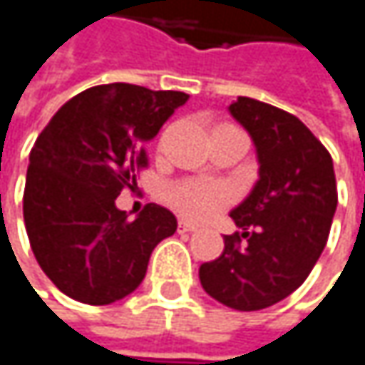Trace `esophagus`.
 <instances>
[{"label": "esophagus", "mask_w": 365, "mask_h": 365, "mask_svg": "<svg viewBox=\"0 0 365 365\" xmlns=\"http://www.w3.org/2000/svg\"><path fill=\"white\" fill-rule=\"evenodd\" d=\"M178 230H180V232H194V230H196V226H194V224H190V222H180V224H178Z\"/></svg>", "instance_id": "obj_1"}]
</instances>
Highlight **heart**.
Returning a JSON list of instances; mask_svg holds the SVG:
<instances>
[{
    "label": "heart",
    "mask_w": 365,
    "mask_h": 365,
    "mask_svg": "<svg viewBox=\"0 0 365 365\" xmlns=\"http://www.w3.org/2000/svg\"><path fill=\"white\" fill-rule=\"evenodd\" d=\"M232 200V190L224 183L183 180L167 190V202L190 222H205Z\"/></svg>",
    "instance_id": "obj_1"
}]
</instances>
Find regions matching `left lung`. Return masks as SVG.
<instances>
[{
	"mask_svg": "<svg viewBox=\"0 0 365 365\" xmlns=\"http://www.w3.org/2000/svg\"><path fill=\"white\" fill-rule=\"evenodd\" d=\"M228 111L250 133L257 182L230 211L239 232L198 268L202 289L237 311H259L296 292L328 243L338 205L329 152L292 113L239 97Z\"/></svg>",
	"mask_w": 365,
	"mask_h": 365,
	"instance_id": "obj_1",
	"label": "left lung"
}]
</instances>
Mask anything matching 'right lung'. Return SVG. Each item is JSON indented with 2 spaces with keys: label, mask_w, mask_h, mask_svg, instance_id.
<instances>
[{
  "label": "right lung",
  "mask_w": 365,
  "mask_h": 365,
  "mask_svg": "<svg viewBox=\"0 0 365 365\" xmlns=\"http://www.w3.org/2000/svg\"><path fill=\"white\" fill-rule=\"evenodd\" d=\"M187 101L180 91L93 86L52 115L29 156L25 228L46 277L84 304H111L139 287L154 247L178 230L160 205L128 220L115 207L152 141Z\"/></svg>",
  "instance_id": "right-lung-1"
}]
</instances>
